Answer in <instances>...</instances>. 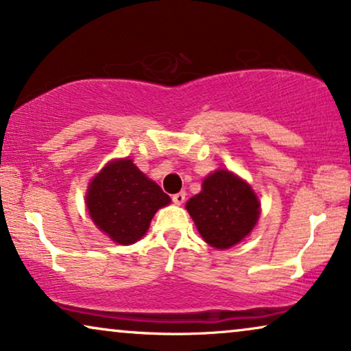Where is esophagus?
Segmentation results:
<instances>
[{
    "mask_svg": "<svg viewBox=\"0 0 351 351\" xmlns=\"http://www.w3.org/2000/svg\"><path fill=\"white\" fill-rule=\"evenodd\" d=\"M171 200L173 202H175L176 205H181L186 200V194L184 193H176V194H173L171 195Z\"/></svg>",
    "mask_w": 351,
    "mask_h": 351,
    "instance_id": "34e87169",
    "label": "esophagus"
}]
</instances>
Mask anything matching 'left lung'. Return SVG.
<instances>
[{
  "mask_svg": "<svg viewBox=\"0 0 351 351\" xmlns=\"http://www.w3.org/2000/svg\"><path fill=\"white\" fill-rule=\"evenodd\" d=\"M186 208L204 241L217 249H230L241 242L254 230L260 215L250 186L226 170L207 176L202 193L189 199Z\"/></svg>",
  "mask_w": 351,
  "mask_h": 351,
  "instance_id": "8db88e82",
  "label": "left lung"
}]
</instances>
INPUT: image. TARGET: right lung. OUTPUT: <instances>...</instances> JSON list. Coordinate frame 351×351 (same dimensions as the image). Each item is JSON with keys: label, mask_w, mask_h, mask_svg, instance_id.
Wrapping results in <instances>:
<instances>
[{"label": "right lung", "mask_w": 351, "mask_h": 351, "mask_svg": "<svg viewBox=\"0 0 351 351\" xmlns=\"http://www.w3.org/2000/svg\"><path fill=\"white\" fill-rule=\"evenodd\" d=\"M170 197L130 160L112 162L91 181L86 207L93 221L117 244H133L146 234L154 213Z\"/></svg>", "instance_id": "right-lung-1"}]
</instances>
